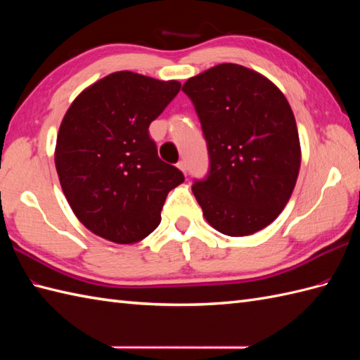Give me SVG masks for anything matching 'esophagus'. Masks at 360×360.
Listing matches in <instances>:
<instances>
[{
  "label": "esophagus",
  "instance_id": "obj_1",
  "mask_svg": "<svg viewBox=\"0 0 360 360\" xmlns=\"http://www.w3.org/2000/svg\"><path fill=\"white\" fill-rule=\"evenodd\" d=\"M178 168L182 173L187 174V162H186V160H181V162H178Z\"/></svg>",
  "mask_w": 360,
  "mask_h": 360
}]
</instances>
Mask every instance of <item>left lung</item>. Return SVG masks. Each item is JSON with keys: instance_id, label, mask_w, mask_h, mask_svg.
Wrapping results in <instances>:
<instances>
[{"instance_id": "1", "label": "left lung", "mask_w": 360, "mask_h": 360, "mask_svg": "<svg viewBox=\"0 0 360 360\" xmlns=\"http://www.w3.org/2000/svg\"><path fill=\"white\" fill-rule=\"evenodd\" d=\"M210 170L192 187L207 223L246 236L277 218L300 170V139L285 94L259 72L223 63L188 79Z\"/></svg>"}]
</instances>
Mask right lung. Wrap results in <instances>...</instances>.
Instances as JSON below:
<instances>
[{"label":"right lung","instance_id":"add662e5","mask_svg":"<svg viewBox=\"0 0 360 360\" xmlns=\"http://www.w3.org/2000/svg\"><path fill=\"white\" fill-rule=\"evenodd\" d=\"M179 88L176 80L119 71L83 89L68 108L53 160L66 200L88 231L133 244L159 226L165 198L184 174L159 159L148 127Z\"/></svg>","mask_w":360,"mask_h":360}]
</instances>
